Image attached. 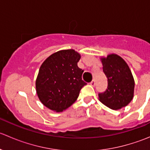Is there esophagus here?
<instances>
[{
	"instance_id": "34e87169",
	"label": "esophagus",
	"mask_w": 150,
	"mask_h": 150,
	"mask_svg": "<svg viewBox=\"0 0 150 150\" xmlns=\"http://www.w3.org/2000/svg\"><path fill=\"white\" fill-rule=\"evenodd\" d=\"M90 85H91V86H95V81H94V80H93V81H92L90 83Z\"/></svg>"
}]
</instances>
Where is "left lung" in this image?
Returning <instances> with one entry per match:
<instances>
[{
    "instance_id": "1",
    "label": "left lung",
    "mask_w": 150,
    "mask_h": 150,
    "mask_svg": "<svg viewBox=\"0 0 150 150\" xmlns=\"http://www.w3.org/2000/svg\"><path fill=\"white\" fill-rule=\"evenodd\" d=\"M107 78V88L99 93V100L109 108L120 110L134 98V82L132 72L125 60L115 54L100 58Z\"/></svg>"
}]
</instances>
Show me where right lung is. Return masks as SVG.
<instances>
[{
	"label": "right lung",
	"instance_id": "obj_1",
	"mask_svg": "<svg viewBox=\"0 0 150 150\" xmlns=\"http://www.w3.org/2000/svg\"><path fill=\"white\" fill-rule=\"evenodd\" d=\"M81 54L73 49L61 50L43 62L35 81L36 93L41 103L56 112L67 110L78 99L86 85L83 70L78 67Z\"/></svg>",
	"mask_w": 150,
	"mask_h": 150
}]
</instances>
